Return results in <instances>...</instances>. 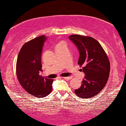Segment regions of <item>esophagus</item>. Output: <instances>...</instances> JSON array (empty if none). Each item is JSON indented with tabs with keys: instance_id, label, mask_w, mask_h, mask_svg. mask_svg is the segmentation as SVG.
I'll list each match as a JSON object with an SVG mask.
<instances>
[{
	"instance_id": "34e87169",
	"label": "esophagus",
	"mask_w": 126,
	"mask_h": 126,
	"mask_svg": "<svg viewBox=\"0 0 126 126\" xmlns=\"http://www.w3.org/2000/svg\"><path fill=\"white\" fill-rule=\"evenodd\" d=\"M63 79H66V80H70V79H72V77L71 76H68V77H63Z\"/></svg>"
}]
</instances>
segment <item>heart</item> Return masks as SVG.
Returning <instances> with one entry per match:
<instances>
[{
  "mask_svg": "<svg viewBox=\"0 0 126 126\" xmlns=\"http://www.w3.org/2000/svg\"><path fill=\"white\" fill-rule=\"evenodd\" d=\"M63 45H65V44H64V43H63V42H62V43L58 44L57 45V47H56V48H57V47H61V46H63Z\"/></svg>",
  "mask_w": 126,
  "mask_h": 126,
  "instance_id": "1",
  "label": "heart"
}]
</instances>
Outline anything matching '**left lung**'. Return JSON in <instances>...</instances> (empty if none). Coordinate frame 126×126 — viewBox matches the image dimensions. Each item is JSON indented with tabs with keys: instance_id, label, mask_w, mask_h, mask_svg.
Wrapping results in <instances>:
<instances>
[{
	"instance_id": "8db88e82",
	"label": "left lung",
	"mask_w": 126,
	"mask_h": 126,
	"mask_svg": "<svg viewBox=\"0 0 126 126\" xmlns=\"http://www.w3.org/2000/svg\"><path fill=\"white\" fill-rule=\"evenodd\" d=\"M69 39L79 50L78 64L83 66L85 74L79 89L74 90L80 98H90L97 95L108 81L110 71L109 60L99 42L90 37L71 35Z\"/></svg>"
}]
</instances>
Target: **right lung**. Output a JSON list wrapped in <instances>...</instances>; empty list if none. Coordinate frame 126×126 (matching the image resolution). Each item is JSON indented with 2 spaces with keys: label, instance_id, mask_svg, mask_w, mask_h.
I'll return each mask as SVG.
<instances>
[{
  "label": "right lung",
  "instance_id": "obj_1",
  "mask_svg": "<svg viewBox=\"0 0 126 126\" xmlns=\"http://www.w3.org/2000/svg\"><path fill=\"white\" fill-rule=\"evenodd\" d=\"M47 39L41 36L23 45L16 62V74L19 83L28 93L39 98L46 97L52 90L53 79L39 75L42 71V53Z\"/></svg>",
  "mask_w": 126,
  "mask_h": 126
}]
</instances>
